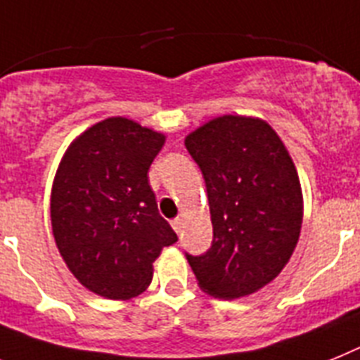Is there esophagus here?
<instances>
[{
  "mask_svg": "<svg viewBox=\"0 0 360 360\" xmlns=\"http://www.w3.org/2000/svg\"><path fill=\"white\" fill-rule=\"evenodd\" d=\"M181 225H183V219H181V217H175L174 221H172V226H174L175 232L181 231Z\"/></svg>",
  "mask_w": 360,
  "mask_h": 360,
  "instance_id": "34e87169",
  "label": "esophagus"
}]
</instances>
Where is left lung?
I'll use <instances>...</instances> for the list:
<instances>
[{"mask_svg":"<svg viewBox=\"0 0 360 360\" xmlns=\"http://www.w3.org/2000/svg\"><path fill=\"white\" fill-rule=\"evenodd\" d=\"M207 185L214 238L186 255L199 288L247 297L280 274L298 243L304 201L288 148L262 119L223 115L185 139Z\"/></svg>","mask_w":360,"mask_h":360,"instance_id":"left-lung-1","label":"left lung"}]
</instances>
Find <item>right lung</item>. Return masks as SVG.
I'll return each instance as SVG.
<instances>
[{"label": "right lung", "mask_w": 360, "mask_h": 360, "mask_svg": "<svg viewBox=\"0 0 360 360\" xmlns=\"http://www.w3.org/2000/svg\"><path fill=\"white\" fill-rule=\"evenodd\" d=\"M162 144V134L111 117L72 141L54 175L56 247L78 282L104 298L141 295L157 256L177 241L148 183Z\"/></svg>", "instance_id": "right-lung-1"}]
</instances>
